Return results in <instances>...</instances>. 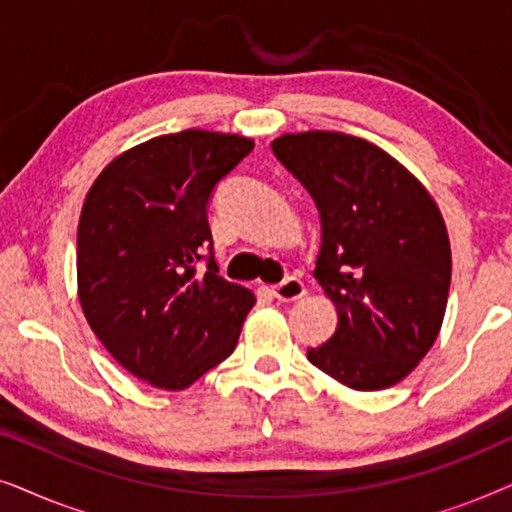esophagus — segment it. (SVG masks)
<instances>
[{"instance_id":"obj_1","label":"esophagus","mask_w":512,"mask_h":512,"mask_svg":"<svg viewBox=\"0 0 512 512\" xmlns=\"http://www.w3.org/2000/svg\"><path fill=\"white\" fill-rule=\"evenodd\" d=\"M272 296L282 300V303H291V300H298L305 296V284L296 277H289L284 279V282L272 286Z\"/></svg>"}]
</instances>
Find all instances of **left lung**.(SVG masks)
Instances as JSON below:
<instances>
[{
	"instance_id": "1",
	"label": "left lung",
	"mask_w": 512,
	"mask_h": 512,
	"mask_svg": "<svg viewBox=\"0 0 512 512\" xmlns=\"http://www.w3.org/2000/svg\"><path fill=\"white\" fill-rule=\"evenodd\" d=\"M272 151L317 202L314 279L338 310L307 359L349 389L394 387L443 326L452 251L436 200L387 151L345 132H286Z\"/></svg>"
}]
</instances>
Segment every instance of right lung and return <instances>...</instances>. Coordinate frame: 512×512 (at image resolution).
Wrapping results in <instances>:
<instances>
[{"label": "right lung", "mask_w": 512, "mask_h": 512, "mask_svg": "<svg viewBox=\"0 0 512 512\" xmlns=\"http://www.w3.org/2000/svg\"><path fill=\"white\" fill-rule=\"evenodd\" d=\"M254 149L233 132L184 130L116 156L90 186L76 235V293L104 349L156 389L181 391L233 354L256 298L226 282L207 202Z\"/></svg>", "instance_id": "add662e5"}]
</instances>
